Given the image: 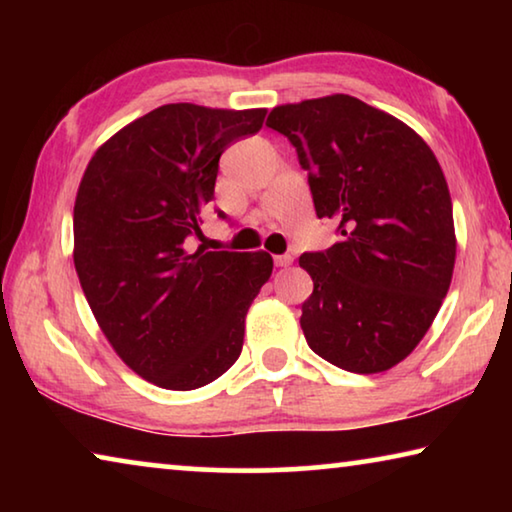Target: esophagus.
I'll return each instance as SVG.
<instances>
[{
    "label": "esophagus",
    "mask_w": 512,
    "mask_h": 512,
    "mask_svg": "<svg viewBox=\"0 0 512 512\" xmlns=\"http://www.w3.org/2000/svg\"><path fill=\"white\" fill-rule=\"evenodd\" d=\"M273 259H275V266H280V268H282V266H289V264L293 262L291 255H275Z\"/></svg>",
    "instance_id": "34e87169"
}]
</instances>
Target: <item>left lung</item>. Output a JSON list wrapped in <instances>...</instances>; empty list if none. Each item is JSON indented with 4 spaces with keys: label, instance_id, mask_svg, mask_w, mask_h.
<instances>
[{
    "label": "left lung",
    "instance_id": "left-lung-1",
    "mask_svg": "<svg viewBox=\"0 0 512 512\" xmlns=\"http://www.w3.org/2000/svg\"><path fill=\"white\" fill-rule=\"evenodd\" d=\"M266 126L296 146L318 219L339 244L300 255L314 280L300 327L336 368L372 375L409 357L454 273L452 198L436 155L393 115L350 94L287 103Z\"/></svg>",
    "mask_w": 512,
    "mask_h": 512
}]
</instances>
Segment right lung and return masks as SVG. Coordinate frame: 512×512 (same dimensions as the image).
I'll return each mask as SVG.
<instances>
[{"label":"right lung","mask_w":512,"mask_h":512,"mask_svg":"<svg viewBox=\"0 0 512 512\" xmlns=\"http://www.w3.org/2000/svg\"><path fill=\"white\" fill-rule=\"evenodd\" d=\"M266 110L167 103L92 155L74 203V266L94 318L137 375L194 391L239 359L273 257L194 250L219 158ZM219 212L221 219L225 214Z\"/></svg>","instance_id":"add662e5"}]
</instances>
